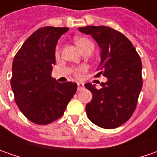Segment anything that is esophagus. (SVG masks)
Here are the masks:
<instances>
[{
    "label": "esophagus",
    "mask_w": 157,
    "mask_h": 157,
    "mask_svg": "<svg viewBox=\"0 0 157 157\" xmlns=\"http://www.w3.org/2000/svg\"><path fill=\"white\" fill-rule=\"evenodd\" d=\"M83 89V83L82 82H77V90H82Z\"/></svg>",
    "instance_id": "obj_1"
}]
</instances>
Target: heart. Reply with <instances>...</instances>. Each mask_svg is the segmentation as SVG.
<instances>
[{
    "instance_id": "1",
    "label": "heart",
    "mask_w": 157,
    "mask_h": 157,
    "mask_svg": "<svg viewBox=\"0 0 157 157\" xmlns=\"http://www.w3.org/2000/svg\"><path fill=\"white\" fill-rule=\"evenodd\" d=\"M75 43L77 45V47L80 49L81 52H82L83 50L87 49V48H92L93 49V43H92L90 39L83 38V37H76V38H75ZM55 53H56V55L59 54V46L56 47ZM84 70H85V67H78L75 70L76 75H79L82 72H83Z\"/></svg>"
}]
</instances>
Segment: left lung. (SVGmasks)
Listing matches in <instances>:
<instances>
[{
	"mask_svg": "<svg viewBox=\"0 0 157 157\" xmlns=\"http://www.w3.org/2000/svg\"><path fill=\"white\" fill-rule=\"evenodd\" d=\"M81 32L91 35L100 48L101 61L97 70L107 78L98 90L91 83L85 88L92 93L86 105L89 119L95 125L113 129L123 125L137 105L142 88L141 60L130 40L119 31L106 26L80 27Z\"/></svg>",
	"mask_w": 157,
	"mask_h": 157,
	"instance_id": "left-lung-1",
	"label": "left lung"
}]
</instances>
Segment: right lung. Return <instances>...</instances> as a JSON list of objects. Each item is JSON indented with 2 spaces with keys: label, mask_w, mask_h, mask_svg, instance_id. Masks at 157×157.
<instances>
[{
  "label": "right lung",
  "mask_w": 157,
  "mask_h": 157,
  "mask_svg": "<svg viewBox=\"0 0 157 157\" xmlns=\"http://www.w3.org/2000/svg\"><path fill=\"white\" fill-rule=\"evenodd\" d=\"M67 27L46 26L33 32L16 54L11 88L19 110L31 122L46 125L60 118L77 90L52 77L58 39Z\"/></svg>",
  "instance_id": "add662e5"
}]
</instances>
